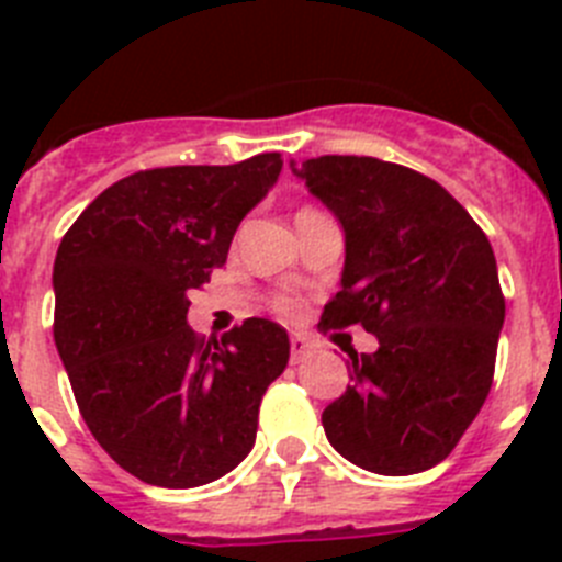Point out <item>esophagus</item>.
Listing matches in <instances>:
<instances>
[{"mask_svg":"<svg viewBox=\"0 0 562 562\" xmlns=\"http://www.w3.org/2000/svg\"><path fill=\"white\" fill-rule=\"evenodd\" d=\"M310 355H312V342L306 340L304 335H292V340H290V360L292 362H304Z\"/></svg>","mask_w":562,"mask_h":562,"instance_id":"1","label":"esophagus"}]
</instances>
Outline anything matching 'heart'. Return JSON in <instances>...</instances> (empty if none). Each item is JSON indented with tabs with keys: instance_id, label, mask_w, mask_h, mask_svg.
I'll return each instance as SVG.
<instances>
[{
	"instance_id": "b5f03b06",
	"label": "heart",
	"mask_w": 562,
	"mask_h": 562,
	"mask_svg": "<svg viewBox=\"0 0 562 562\" xmlns=\"http://www.w3.org/2000/svg\"><path fill=\"white\" fill-rule=\"evenodd\" d=\"M272 312H276V315H281V317H295L297 312H301V304H297L295 297H290V295H278V297H272Z\"/></svg>"
}]
</instances>
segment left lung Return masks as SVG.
I'll return each mask as SVG.
<instances>
[{
	"label": "left lung",
	"mask_w": 562,
	"mask_h": 562,
	"mask_svg": "<svg viewBox=\"0 0 562 562\" xmlns=\"http://www.w3.org/2000/svg\"><path fill=\"white\" fill-rule=\"evenodd\" d=\"M292 171L346 233L340 292L321 329L360 324L351 385L324 411L331 448L380 475L445 461L493 385L504 292L493 247L436 180L376 157L326 154Z\"/></svg>",
	"instance_id": "1"
}]
</instances>
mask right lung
<instances>
[{"instance_id": "add662e5", "label": "right lung", "mask_w": 562, "mask_h": 562, "mask_svg": "<svg viewBox=\"0 0 562 562\" xmlns=\"http://www.w3.org/2000/svg\"><path fill=\"white\" fill-rule=\"evenodd\" d=\"M281 154L171 166L109 186L64 233L53 337L87 428L134 479L191 490L252 450L258 405L290 337L247 317L222 340L188 326V295L227 261L238 222L265 200Z\"/></svg>"}]
</instances>
